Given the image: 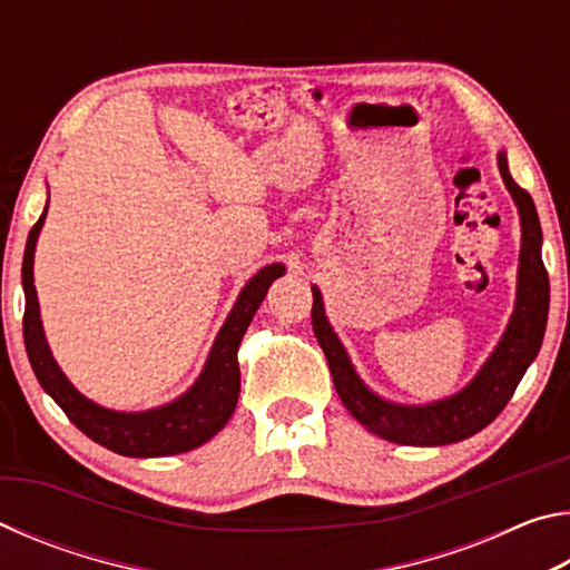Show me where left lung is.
I'll return each instance as SVG.
<instances>
[{"instance_id": "1", "label": "left lung", "mask_w": 570, "mask_h": 570, "mask_svg": "<svg viewBox=\"0 0 570 570\" xmlns=\"http://www.w3.org/2000/svg\"><path fill=\"white\" fill-rule=\"evenodd\" d=\"M498 168L503 173L508 190L513 193L520 224H523L518 302L513 320H510L508 332L495 346L493 356L482 366L478 377L455 397L428 404V407H402V404H390L372 394L356 377L350 356L326 322L320 288H312L314 334L324 350L326 362H330L336 394L356 422H362L374 435L397 442V445H450V442L472 438L482 428H488L513 397L518 382L523 380L528 364L535 360L540 344H543L551 284H548V272L543 258H540L538 210L530 193L520 188L510 176L505 153H498Z\"/></svg>"}]
</instances>
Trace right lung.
Returning a JSON list of instances; mask_svg holds the SVG:
<instances>
[{"instance_id":"add662e5","label":"right lung","mask_w":570,"mask_h":570,"mask_svg":"<svg viewBox=\"0 0 570 570\" xmlns=\"http://www.w3.org/2000/svg\"><path fill=\"white\" fill-rule=\"evenodd\" d=\"M45 214L30 230L22 262V286H24V346L30 364L40 380L42 390L60 404L62 412L70 417L77 430H82L98 445L108 448L118 455L128 458H163L178 455L193 448L204 445L230 420L236 410L240 372H238V344L244 340L250 320H254L258 304L272 286L274 278L284 274V266H266L244 286L234 312L228 314L224 330L218 332L214 350L206 362L200 380L183 394L180 400L166 404V407L148 412H112L100 404L82 397L70 382H67L60 366L52 360L50 346L45 342L40 304L35 292V244L45 224Z\"/></svg>"}]
</instances>
